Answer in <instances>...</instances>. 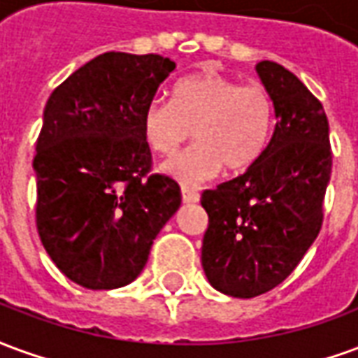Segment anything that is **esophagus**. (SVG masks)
<instances>
[{"mask_svg":"<svg viewBox=\"0 0 358 358\" xmlns=\"http://www.w3.org/2000/svg\"><path fill=\"white\" fill-rule=\"evenodd\" d=\"M182 201H184V203H197V201H199V194L195 192L194 187L182 186Z\"/></svg>","mask_w":358,"mask_h":358,"instance_id":"obj_1","label":"esophagus"}]
</instances>
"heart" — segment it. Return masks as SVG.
<instances>
[{"label":"heart","mask_w":358,"mask_h":358,"mask_svg":"<svg viewBox=\"0 0 358 358\" xmlns=\"http://www.w3.org/2000/svg\"><path fill=\"white\" fill-rule=\"evenodd\" d=\"M274 101L259 82L241 84L218 73H197L174 84L172 99L153 97L143 109L141 132L151 151L172 155L194 136L195 143L163 164L172 178L197 184L224 166L251 169L268 148Z\"/></svg>","instance_id":"b5f03b06"}]
</instances>
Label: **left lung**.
Segmentation results:
<instances>
[{"mask_svg":"<svg viewBox=\"0 0 358 358\" xmlns=\"http://www.w3.org/2000/svg\"><path fill=\"white\" fill-rule=\"evenodd\" d=\"M257 73L276 110L268 148L243 174L201 194L203 270L213 287L241 299L274 289L299 264L322 228L331 174L322 103L274 61Z\"/></svg>","mask_w":358,"mask_h":358,"instance_id":"1","label":"left lung"}]
</instances>
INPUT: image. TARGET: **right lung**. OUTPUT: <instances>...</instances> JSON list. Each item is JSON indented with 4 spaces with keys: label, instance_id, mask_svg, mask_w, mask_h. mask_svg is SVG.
Wrapping results in <instances>:
<instances>
[{
    "label": "right lung",
    "instance_id": "add662e5",
    "mask_svg": "<svg viewBox=\"0 0 358 358\" xmlns=\"http://www.w3.org/2000/svg\"><path fill=\"white\" fill-rule=\"evenodd\" d=\"M176 69L155 53L107 51L53 90L36 141V228L74 284L115 289L138 278L178 210L180 186L153 172L143 109Z\"/></svg>",
    "mask_w": 358,
    "mask_h": 358
}]
</instances>
